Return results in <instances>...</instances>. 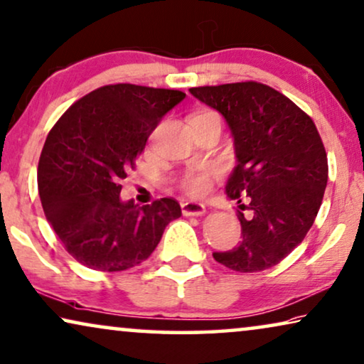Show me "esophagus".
Masks as SVG:
<instances>
[{
	"instance_id": "1",
	"label": "esophagus",
	"mask_w": 364,
	"mask_h": 364,
	"mask_svg": "<svg viewBox=\"0 0 364 364\" xmlns=\"http://www.w3.org/2000/svg\"><path fill=\"white\" fill-rule=\"evenodd\" d=\"M181 210L184 215H203L205 213V208H204V204L188 200V203L181 204Z\"/></svg>"
}]
</instances>
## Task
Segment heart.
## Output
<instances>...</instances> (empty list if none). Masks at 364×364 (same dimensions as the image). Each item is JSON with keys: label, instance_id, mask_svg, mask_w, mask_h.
<instances>
[{"label": "heart", "instance_id": "obj_1", "mask_svg": "<svg viewBox=\"0 0 364 364\" xmlns=\"http://www.w3.org/2000/svg\"><path fill=\"white\" fill-rule=\"evenodd\" d=\"M205 119H214V121L220 122L219 114L215 111H200L196 112L191 117L193 121H205ZM215 180V171L209 166H194L189 168L180 178V188L183 189L188 196L199 198L204 196L205 193L213 188V183Z\"/></svg>", "mask_w": 364, "mask_h": 364}]
</instances>
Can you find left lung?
Instances as JSON below:
<instances>
[{"label":"left lung","mask_w":364,"mask_h":364,"mask_svg":"<svg viewBox=\"0 0 364 364\" xmlns=\"http://www.w3.org/2000/svg\"><path fill=\"white\" fill-rule=\"evenodd\" d=\"M189 91L225 117L235 144L225 191L240 204L242 240L213 257L238 273L274 267L304 240L321 209L328 180L321 134L289 97L258 81Z\"/></svg>","instance_id":"obj_1"}]
</instances>
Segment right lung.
Listing matches in <instances>:
<instances>
[{
    "label": "right lung",
    "instance_id": "right-lung-1",
    "mask_svg": "<svg viewBox=\"0 0 364 364\" xmlns=\"http://www.w3.org/2000/svg\"><path fill=\"white\" fill-rule=\"evenodd\" d=\"M184 96L180 90L106 85L73 102L48 132L37 168L41 203L65 250L83 267H137L181 215L173 198L139 208L119 194L150 134Z\"/></svg>",
    "mask_w": 364,
    "mask_h": 364
}]
</instances>
